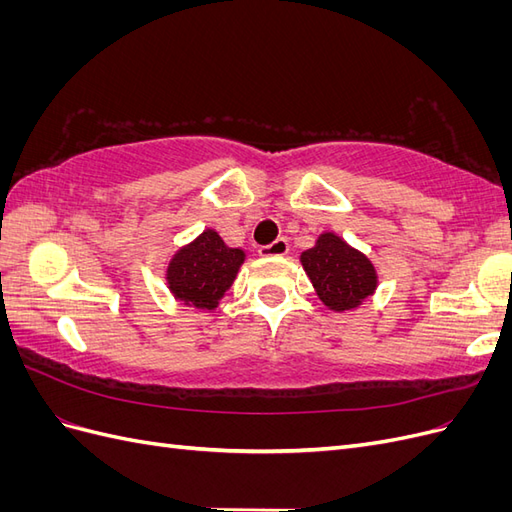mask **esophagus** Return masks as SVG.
<instances>
[{
	"label": "esophagus",
	"mask_w": 512,
	"mask_h": 512,
	"mask_svg": "<svg viewBox=\"0 0 512 512\" xmlns=\"http://www.w3.org/2000/svg\"><path fill=\"white\" fill-rule=\"evenodd\" d=\"M258 254L260 256H284V254H288V241L284 237H280L269 245H260Z\"/></svg>",
	"instance_id": "obj_1"
}]
</instances>
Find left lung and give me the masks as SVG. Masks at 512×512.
<instances>
[{
	"label": "left lung",
	"instance_id": "obj_1",
	"mask_svg": "<svg viewBox=\"0 0 512 512\" xmlns=\"http://www.w3.org/2000/svg\"><path fill=\"white\" fill-rule=\"evenodd\" d=\"M301 262L322 303L335 312L359 307L376 290L374 265L333 232L320 235Z\"/></svg>",
	"mask_w": 512,
	"mask_h": 512
}]
</instances>
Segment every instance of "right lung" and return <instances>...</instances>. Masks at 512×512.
I'll return each instance as SVG.
<instances>
[{"label":"right lung","instance_id":"obj_1","mask_svg":"<svg viewBox=\"0 0 512 512\" xmlns=\"http://www.w3.org/2000/svg\"><path fill=\"white\" fill-rule=\"evenodd\" d=\"M245 254L228 247L215 230H205L170 260L166 280L170 292L185 305L213 309L230 288Z\"/></svg>","mask_w":512,"mask_h":512}]
</instances>
